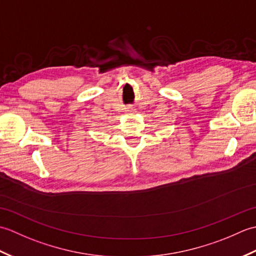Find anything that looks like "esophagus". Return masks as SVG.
Instances as JSON below:
<instances>
[{
  "label": "esophagus",
  "mask_w": 256,
  "mask_h": 256,
  "mask_svg": "<svg viewBox=\"0 0 256 256\" xmlns=\"http://www.w3.org/2000/svg\"><path fill=\"white\" fill-rule=\"evenodd\" d=\"M131 111H132V110H131Z\"/></svg>",
  "instance_id": "obj_1"
}]
</instances>
